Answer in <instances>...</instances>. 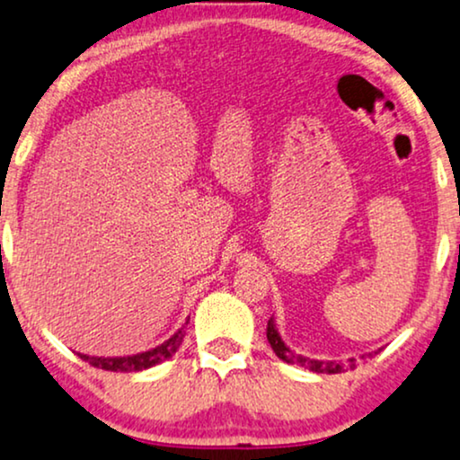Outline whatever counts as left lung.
<instances>
[{
	"label": "left lung",
	"instance_id": "left-lung-1",
	"mask_svg": "<svg viewBox=\"0 0 460 460\" xmlns=\"http://www.w3.org/2000/svg\"><path fill=\"white\" fill-rule=\"evenodd\" d=\"M267 340H270V344L273 348V352H276V357L282 358L284 363L301 365V367L316 371V374H341V371H344L346 367L352 369L354 365H357V358H348V365H344V363H335V360H316V358L301 357V354H295L282 341V337H280V333H278L273 318H270V323H267ZM367 357H371V354H363L360 358H367Z\"/></svg>",
	"mask_w": 460,
	"mask_h": 460
}]
</instances>
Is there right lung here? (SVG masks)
Masks as SVG:
<instances>
[{"instance_id": "1", "label": "right lung", "mask_w": 460, "mask_h": 460, "mask_svg": "<svg viewBox=\"0 0 460 460\" xmlns=\"http://www.w3.org/2000/svg\"><path fill=\"white\" fill-rule=\"evenodd\" d=\"M189 324V321L184 323ZM184 340V327L178 329L170 340L163 341L161 346L150 348L146 352H137V354H129V357H89V354H80V358L86 360V363L93 365V367H100L106 371H142V369H150L155 365L163 363V360L172 358L176 350L182 344Z\"/></svg>"}]
</instances>
